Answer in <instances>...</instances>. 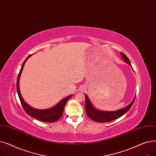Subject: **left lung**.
I'll use <instances>...</instances> for the list:
<instances>
[{"label":"left lung","mask_w":156,"mask_h":156,"mask_svg":"<svg viewBox=\"0 0 156 156\" xmlns=\"http://www.w3.org/2000/svg\"><path fill=\"white\" fill-rule=\"evenodd\" d=\"M121 55L122 57V59L125 61V62L131 66V63L127 56L122 52H121ZM135 97L132 102L123 109H121L116 111L108 112L99 111L96 109L94 107H93V105L88 99L87 95H85V110L87 116L93 121L99 122H106L116 119L122 116V115H124L125 114H126L129 111L131 107H132L135 101Z\"/></svg>","instance_id":"obj_1"}]
</instances>
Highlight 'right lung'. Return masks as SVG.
<instances>
[{
	"mask_svg": "<svg viewBox=\"0 0 156 156\" xmlns=\"http://www.w3.org/2000/svg\"><path fill=\"white\" fill-rule=\"evenodd\" d=\"M32 54H30L28 57H27V58L25 59L21 66V68L20 71V73L18 74V79H17V83H16V88H17V92L20 98V100L21 101V105L23 106V108L24 110L25 111V112L28 114L29 116L34 118L40 121H43V122H53L56 121L58 120L62 116L63 114L64 109V106L68 102V101L71 97L72 95L68 96L67 97L64 98L62 100H61L58 104H56L55 106H54L53 108L51 109H44V110H39V109H35L34 108H33L29 105H28L23 100V97L20 94V86H19V82H20V78L21 74L23 70V68L24 67V65L25 64V62L29 58V57Z\"/></svg>",
	"mask_w": 156,
	"mask_h": 156,
	"instance_id": "right-lung-1",
	"label": "right lung"
}]
</instances>
